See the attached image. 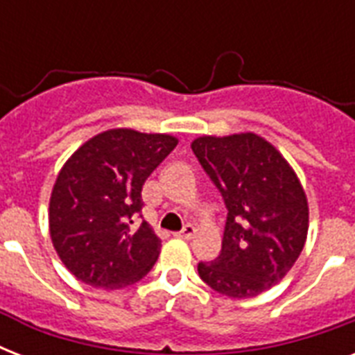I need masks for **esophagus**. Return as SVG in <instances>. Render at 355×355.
I'll return each instance as SVG.
<instances>
[{"label":"esophagus","instance_id":"obj_1","mask_svg":"<svg viewBox=\"0 0 355 355\" xmlns=\"http://www.w3.org/2000/svg\"><path fill=\"white\" fill-rule=\"evenodd\" d=\"M178 237H182V239H191L195 236V227L193 225H186V227L177 234Z\"/></svg>","mask_w":355,"mask_h":355}]
</instances>
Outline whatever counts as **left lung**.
Segmentation results:
<instances>
[{
	"label": "left lung",
	"mask_w": 355,
	"mask_h": 355,
	"mask_svg": "<svg viewBox=\"0 0 355 355\" xmlns=\"http://www.w3.org/2000/svg\"><path fill=\"white\" fill-rule=\"evenodd\" d=\"M191 149L228 210L221 254L200 261L199 276L227 297H256L276 286L302 252L309 225L302 184L258 134L200 136Z\"/></svg>",
	"instance_id": "obj_1"
}]
</instances>
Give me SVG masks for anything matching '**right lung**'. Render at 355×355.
Wrapping results in <instances>:
<instances>
[{"label": "right lung", "mask_w": 355, "mask_h": 355, "mask_svg": "<svg viewBox=\"0 0 355 355\" xmlns=\"http://www.w3.org/2000/svg\"><path fill=\"white\" fill-rule=\"evenodd\" d=\"M169 134L110 128L69 156L53 186L49 234L66 269L97 289H121L156 263L162 241L141 217V188L177 147Z\"/></svg>", "instance_id": "right-lung-1"}]
</instances>
